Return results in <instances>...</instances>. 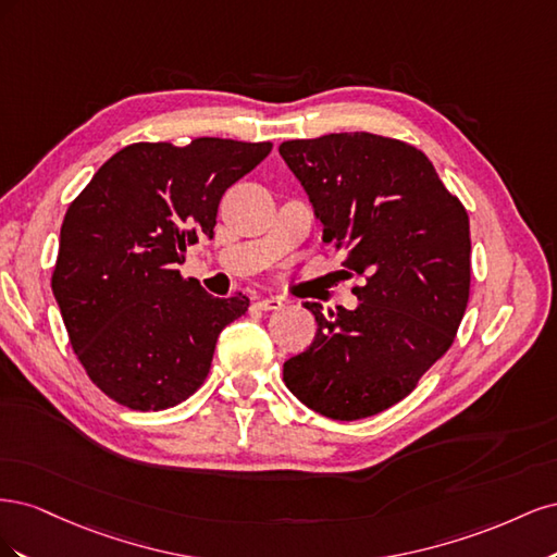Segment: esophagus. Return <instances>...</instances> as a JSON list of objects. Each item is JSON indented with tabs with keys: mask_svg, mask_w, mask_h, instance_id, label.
<instances>
[{
	"mask_svg": "<svg viewBox=\"0 0 557 557\" xmlns=\"http://www.w3.org/2000/svg\"><path fill=\"white\" fill-rule=\"evenodd\" d=\"M256 307L262 309V311H276L283 307V297H276V295H269V297H262L256 301Z\"/></svg>",
	"mask_w": 557,
	"mask_h": 557,
	"instance_id": "34e87169",
	"label": "esophagus"
}]
</instances>
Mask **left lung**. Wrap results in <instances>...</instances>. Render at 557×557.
I'll use <instances>...</instances> for the list:
<instances>
[{
    "mask_svg": "<svg viewBox=\"0 0 557 557\" xmlns=\"http://www.w3.org/2000/svg\"><path fill=\"white\" fill-rule=\"evenodd\" d=\"M323 239L346 250L358 309L307 301L318 332L283 381L320 416L360 420L413 393L450 348L471 281L469 215L423 150L369 132L283 141Z\"/></svg>",
    "mask_w": 557,
    "mask_h": 557,
    "instance_id": "obj_1",
    "label": "left lung"
}]
</instances>
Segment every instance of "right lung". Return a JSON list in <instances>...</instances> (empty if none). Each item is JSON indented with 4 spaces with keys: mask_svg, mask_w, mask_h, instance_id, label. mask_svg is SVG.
Listing matches in <instances>:
<instances>
[{
    "mask_svg": "<svg viewBox=\"0 0 557 557\" xmlns=\"http://www.w3.org/2000/svg\"><path fill=\"white\" fill-rule=\"evenodd\" d=\"M269 153L272 141H139L66 209L50 285L76 358L113 401L162 411L205 383L218 334L248 297H211L176 264L213 237L223 195Z\"/></svg>",
    "mask_w": 557,
    "mask_h": 557,
    "instance_id": "obj_1",
    "label": "right lung"
}]
</instances>
